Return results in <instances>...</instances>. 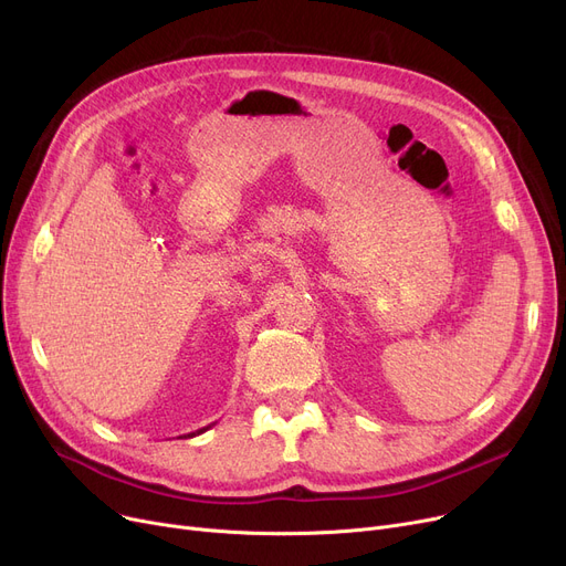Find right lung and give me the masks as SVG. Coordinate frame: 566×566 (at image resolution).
<instances>
[{"label":"right lung","instance_id":"1","mask_svg":"<svg viewBox=\"0 0 566 566\" xmlns=\"http://www.w3.org/2000/svg\"><path fill=\"white\" fill-rule=\"evenodd\" d=\"M206 429H208V427H203V429H199V431H197V433H203V431H206ZM197 433H188V436H190V438H192V436H197Z\"/></svg>","mask_w":566,"mask_h":566}]
</instances>
